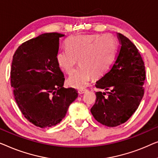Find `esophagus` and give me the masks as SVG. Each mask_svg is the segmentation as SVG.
Segmentation results:
<instances>
[{
  "label": "esophagus",
  "mask_w": 158,
  "mask_h": 158,
  "mask_svg": "<svg viewBox=\"0 0 158 158\" xmlns=\"http://www.w3.org/2000/svg\"><path fill=\"white\" fill-rule=\"evenodd\" d=\"M86 91H87V90L85 89H81L78 90V92H79V94H84V93H85Z\"/></svg>",
  "instance_id": "34e87169"
}]
</instances>
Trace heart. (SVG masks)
I'll list each match as a JSON object with an SVG mask.
<instances>
[{
    "mask_svg": "<svg viewBox=\"0 0 158 158\" xmlns=\"http://www.w3.org/2000/svg\"><path fill=\"white\" fill-rule=\"evenodd\" d=\"M66 50L59 51L56 61L61 71L71 74L79 59L80 66L67 79L69 86L83 89L92 77L99 78L110 68L117 54V41L110 34L77 35L65 43Z\"/></svg>",
    "mask_w": 158,
    "mask_h": 158,
    "instance_id": "1",
    "label": "heart"
}]
</instances>
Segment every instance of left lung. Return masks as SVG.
<instances>
[{
    "instance_id": "1",
    "label": "left lung",
    "mask_w": 158,
    "mask_h": 158,
    "mask_svg": "<svg viewBox=\"0 0 158 158\" xmlns=\"http://www.w3.org/2000/svg\"><path fill=\"white\" fill-rule=\"evenodd\" d=\"M119 48L110 70L96 82L97 92L91 109L94 119L107 127H117L130 118L138 108L144 95L145 64L135 44L124 35L117 34Z\"/></svg>"
}]
</instances>
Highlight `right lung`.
<instances>
[{
    "instance_id": "add662e5",
    "label": "right lung",
    "mask_w": 158,
    "mask_h": 158,
    "mask_svg": "<svg viewBox=\"0 0 158 158\" xmlns=\"http://www.w3.org/2000/svg\"><path fill=\"white\" fill-rule=\"evenodd\" d=\"M46 33L24 42L13 56L10 84L23 116L36 127H50L66 116L78 97L74 88L63 87L64 76L56 61L59 38Z\"/></svg>"
}]
</instances>
